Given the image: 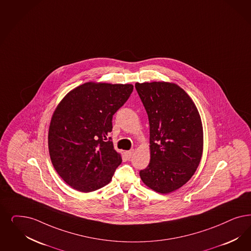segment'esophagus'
<instances>
[{"label": "esophagus", "instance_id": "1", "mask_svg": "<svg viewBox=\"0 0 251 251\" xmlns=\"http://www.w3.org/2000/svg\"><path fill=\"white\" fill-rule=\"evenodd\" d=\"M133 154H134V150L133 149H130L129 151L125 152V156H127V158H129V159H130L131 156H133Z\"/></svg>", "mask_w": 251, "mask_h": 251}]
</instances>
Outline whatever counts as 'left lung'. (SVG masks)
Masks as SVG:
<instances>
[{
	"mask_svg": "<svg viewBox=\"0 0 251 251\" xmlns=\"http://www.w3.org/2000/svg\"><path fill=\"white\" fill-rule=\"evenodd\" d=\"M150 126V162L140 171L149 188L168 194L191 179L203 151L198 108L181 87L169 82L135 84Z\"/></svg>",
	"mask_w": 251,
	"mask_h": 251,
	"instance_id": "8db88e82",
	"label": "left lung"
}]
</instances>
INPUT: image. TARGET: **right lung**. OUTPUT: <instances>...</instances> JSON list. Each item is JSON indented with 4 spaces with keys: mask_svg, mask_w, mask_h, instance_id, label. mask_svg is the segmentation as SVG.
<instances>
[{
    "mask_svg": "<svg viewBox=\"0 0 251 251\" xmlns=\"http://www.w3.org/2000/svg\"><path fill=\"white\" fill-rule=\"evenodd\" d=\"M131 84L87 82L75 88L52 115L48 147L52 166L76 190L89 193L111 181L121 156L113 147V115L129 99Z\"/></svg>",
    "mask_w": 251,
    "mask_h": 251,
    "instance_id": "obj_1",
    "label": "right lung"
}]
</instances>
